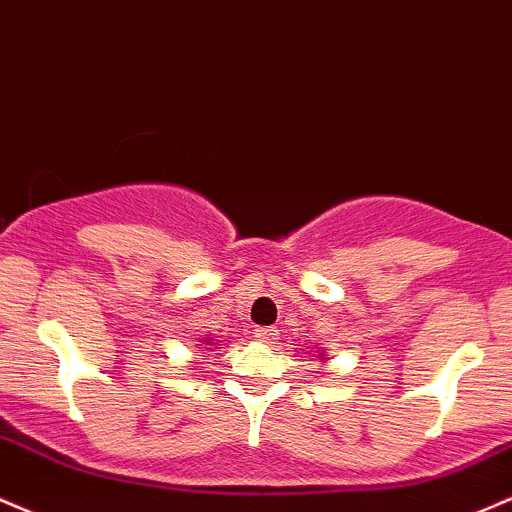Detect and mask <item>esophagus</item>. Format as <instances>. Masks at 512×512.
<instances>
[{"label":"esophagus","mask_w":512,"mask_h":512,"mask_svg":"<svg viewBox=\"0 0 512 512\" xmlns=\"http://www.w3.org/2000/svg\"><path fill=\"white\" fill-rule=\"evenodd\" d=\"M256 338L261 343H273L278 338V329L275 326H266V329H256Z\"/></svg>","instance_id":"1"}]
</instances>
